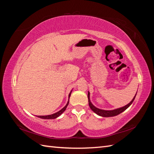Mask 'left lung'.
<instances>
[{
  "instance_id": "left-lung-1",
  "label": "left lung",
  "mask_w": 154,
  "mask_h": 154,
  "mask_svg": "<svg viewBox=\"0 0 154 154\" xmlns=\"http://www.w3.org/2000/svg\"><path fill=\"white\" fill-rule=\"evenodd\" d=\"M136 96V94H135V96L134 97L132 100L130 101V102L128 104H126V105L122 107L119 108V109H116L107 110H103V109H98V108H97L96 106H94L93 104H92V103L91 102L90 93H89V91H88V100H89V105L91 108V109L92 110L94 113H96L97 115L103 116V117H112V116H115L116 115H119V114L124 112V110H126L128 108L130 105H131L132 103H133V101L134 100V99H135Z\"/></svg>"
}]
</instances>
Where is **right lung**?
<instances>
[{
	"instance_id": "obj_1",
	"label": "right lung",
	"mask_w": 154,
	"mask_h": 154,
	"mask_svg": "<svg viewBox=\"0 0 154 154\" xmlns=\"http://www.w3.org/2000/svg\"><path fill=\"white\" fill-rule=\"evenodd\" d=\"M73 90V89H72ZM72 90L71 91V92L69 93V97H70V96H71V92H72ZM68 99V101H67V103L66 104V105H65L63 109H61L60 111H58V112H55V113H54V114H50V115H45V116H38V118H40V119H56V118H57V117H59L60 116L61 114L63 113L64 111L66 110V108H67V106H68V104H69V100Z\"/></svg>"
}]
</instances>
